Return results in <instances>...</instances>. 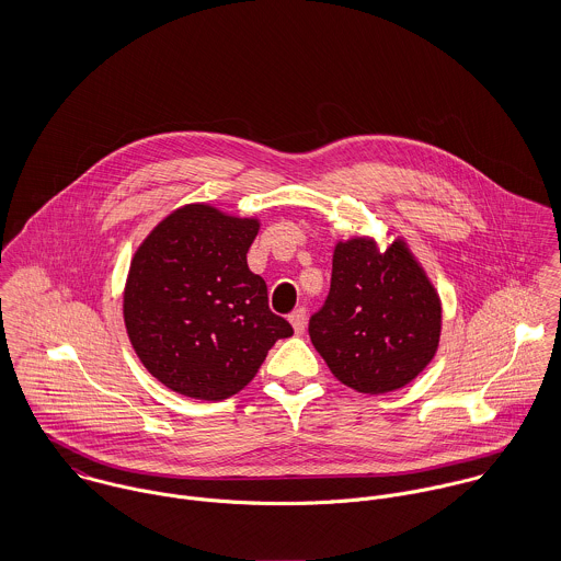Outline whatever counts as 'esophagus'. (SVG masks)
Returning a JSON list of instances; mask_svg holds the SVG:
<instances>
[{
  "mask_svg": "<svg viewBox=\"0 0 561 561\" xmlns=\"http://www.w3.org/2000/svg\"><path fill=\"white\" fill-rule=\"evenodd\" d=\"M289 321H291L296 334H302L305 328H307V309H296V311L289 316Z\"/></svg>",
  "mask_w": 561,
  "mask_h": 561,
  "instance_id": "obj_1",
  "label": "esophagus"
}]
</instances>
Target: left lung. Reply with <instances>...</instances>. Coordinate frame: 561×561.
Returning <instances> with one entry per match:
<instances>
[{
  "instance_id": "left-lung-1",
  "label": "left lung",
  "mask_w": 561,
  "mask_h": 561,
  "mask_svg": "<svg viewBox=\"0 0 561 561\" xmlns=\"http://www.w3.org/2000/svg\"><path fill=\"white\" fill-rule=\"evenodd\" d=\"M438 291L405 241L385 252L371 238L339 241L330 294L309 321V334L345 387L380 396L412 382L440 341Z\"/></svg>"
}]
</instances>
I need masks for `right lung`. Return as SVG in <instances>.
<instances>
[{"label": "right lung", "mask_w": 561, "mask_h": 561, "mask_svg": "<svg viewBox=\"0 0 561 561\" xmlns=\"http://www.w3.org/2000/svg\"><path fill=\"white\" fill-rule=\"evenodd\" d=\"M256 218L192 203L174 209L131 259L123 316L129 341L170 391L220 401L254 378L270 347L294 334L267 307L245 252Z\"/></svg>", "instance_id": "obj_1"}]
</instances>
